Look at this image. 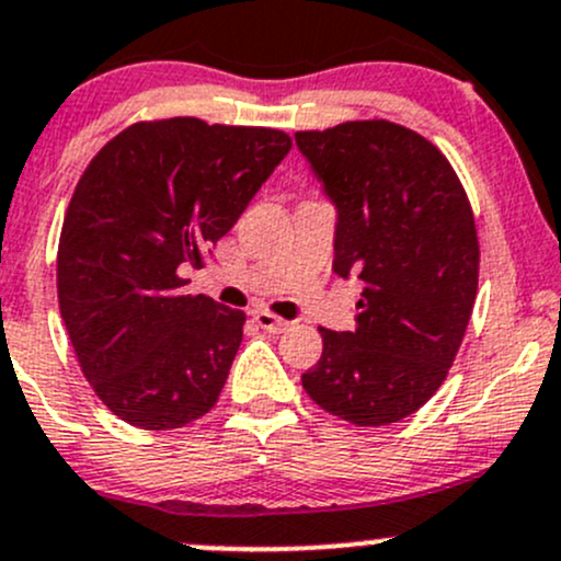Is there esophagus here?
<instances>
[{"label": "esophagus", "mask_w": 561, "mask_h": 561, "mask_svg": "<svg viewBox=\"0 0 561 561\" xmlns=\"http://www.w3.org/2000/svg\"><path fill=\"white\" fill-rule=\"evenodd\" d=\"M255 322L263 330H268V333H282V330H287V325H290V322L282 320V317H276V314H271V311H255Z\"/></svg>", "instance_id": "obj_1"}]
</instances>
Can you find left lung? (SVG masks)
Listing matches in <instances>:
<instances>
[{
    "instance_id": "8db88e82",
    "label": "left lung",
    "mask_w": 561,
    "mask_h": 561,
    "mask_svg": "<svg viewBox=\"0 0 561 561\" xmlns=\"http://www.w3.org/2000/svg\"><path fill=\"white\" fill-rule=\"evenodd\" d=\"M298 150L335 204L333 271L363 279L357 328H320L300 376L320 409L357 427L420 411L444 385L479 290V236L444 152L389 121L298 131Z\"/></svg>"
}]
</instances>
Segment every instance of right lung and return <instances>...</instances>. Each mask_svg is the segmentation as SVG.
I'll return each instance as SVG.
<instances>
[{"instance_id":"obj_1","label":"right lung","mask_w":561,"mask_h":561,"mask_svg":"<svg viewBox=\"0 0 561 561\" xmlns=\"http://www.w3.org/2000/svg\"><path fill=\"white\" fill-rule=\"evenodd\" d=\"M285 131L198 117L134 123L82 172L58 241V306L93 392L123 422L174 430L217 403L244 311L185 296L290 152Z\"/></svg>"}]
</instances>
